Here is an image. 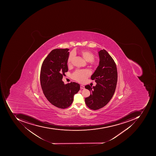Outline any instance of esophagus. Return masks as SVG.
<instances>
[{"mask_svg":"<svg viewBox=\"0 0 156 156\" xmlns=\"http://www.w3.org/2000/svg\"><path fill=\"white\" fill-rule=\"evenodd\" d=\"M80 89H85L84 86L83 85H80Z\"/></svg>","mask_w":156,"mask_h":156,"instance_id":"obj_1","label":"esophagus"}]
</instances>
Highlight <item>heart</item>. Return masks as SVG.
<instances>
[{
	"instance_id": "heart-1",
	"label": "heart",
	"mask_w": 156,
	"mask_h": 156,
	"mask_svg": "<svg viewBox=\"0 0 156 156\" xmlns=\"http://www.w3.org/2000/svg\"><path fill=\"white\" fill-rule=\"evenodd\" d=\"M80 54L82 57L87 62H89V64L92 67H97L98 66L99 62L97 60H94V55L90 51L87 50H82L80 51ZM75 57L74 52H72L70 54L67 59V64L71 65L73 60ZM91 73L89 70H80L76 71L73 74V78L80 83H83L85 82L86 80L90 76Z\"/></svg>"
}]
</instances>
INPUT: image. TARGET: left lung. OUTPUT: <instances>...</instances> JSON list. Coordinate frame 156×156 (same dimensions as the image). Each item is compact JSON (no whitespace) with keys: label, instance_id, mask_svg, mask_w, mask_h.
<instances>
[{"label":"left lung","instance_id":"1","mask_svg":"<svg viewBox=\"0 0 156 156\" xmlns=\"http://www.w3.org/2000/svg\"><path fill=\"white\" fill-rule=\"evenodd\" d=\"M99 63L91 79L97 83L95 86H85L90 92V95L85 98L87 106L97 110L106 105L113 97L117 83L118 73L116 64L105 50L98 52Z\"/></svg>","mask_w":156,"mask_h":156}]
</instances>
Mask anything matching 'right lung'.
<instances>
[{"mask_svg":"<svg viewBox=\"0 0 156 156\" xmlns=\"http://www.w3.org/2000/svg\"><path fill=\"white\" fill-rule=\"evenodd\" d=\"M68 49L51 51L43 61L40 72V83L45 97L56 107L65 109L72 104L73 96L79 91V84L74 82L65 84L63 76L68 71Z\"/></svg>","mask_w":156,"mask_h":156,"instance_id":"1","label":"right lung"}]
</instances>
